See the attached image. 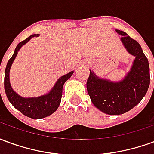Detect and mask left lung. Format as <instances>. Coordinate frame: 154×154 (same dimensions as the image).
I'll return each instance as SVG.
<instances>
[{
    "mask_svg": "<svg viewBox=\"0 0 154 154\" xmlns=\"http://www.w3.org/2000/svg\"><path fill=\"white\" fill-rule=\"evenodd\" d=\"M123 44L135 60L126 77L119 82L100 79L90 71L87 82V92L95 106L108 115H121L129 111L141 101L150 83L148 58L140 44L125 32L116 29Z\"/></svg>",
    "mask_w": 154,
    "mask_h": 154,
    "instance_id": "1",
    "label": "left lung"
}]
</instances>
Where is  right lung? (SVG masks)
<instances>
[{
	"label": "right lung",
	"instance_id": "add662e5",
	"mask_svg": "<svg viewBox=\"0 0 154 154\" xmlns=\"http://www.w3.org/2000/svg\"><path fill=\"white\" fill-rule=\"evenodd\" d=\"M38 35H32L26 39L19 43L18 45L15 48L14 54L12 55V57L10 58V60L7 63L5 71V80H4L5 94L9 101L12 104V106L15 107V109L20 110L23 115L32 119H42L46 116H50L51 114L56 111L61 102L63 84L68 78H70L71 76L73 73V72H70L69 73L61 77L57 80L50 92L43 97H36V98H23L12 90L11 84H10V79H9V72H10V68H11L12 63L16 57L18 51L20 50L22 45L27 43L30 38L38 37Z\"/></svg>",
	"mask_w": 154,
	"mask_h": 154
}]
</instances>
